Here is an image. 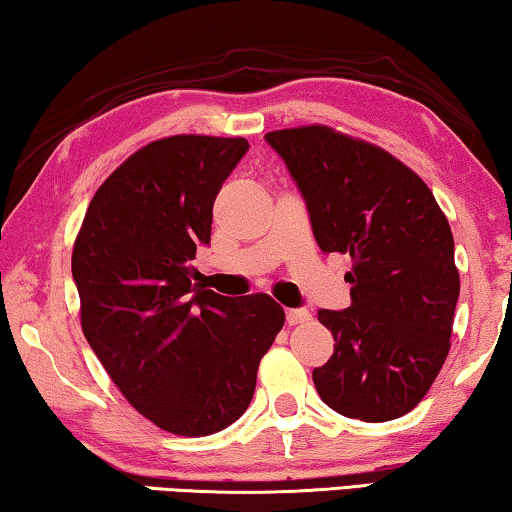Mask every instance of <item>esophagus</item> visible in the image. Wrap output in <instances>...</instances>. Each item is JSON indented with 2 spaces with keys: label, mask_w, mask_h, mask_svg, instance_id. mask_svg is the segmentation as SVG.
I'll return each mask as SVG.
<instances>
[{
  "label": "esophagus",
  "mask_w": 512,
  "mask_h": 512,
  "mask_svg": "<svg viewBox=\"0 0 512 512\" xmlns=\"http://www.w3.org/2000/svg\"><path fill=\"white\" fill-rule=\"evenodd\" d=\"M286 321H288V325H302V323L311 321V314L307 309H288Z\"/></svg>",
  "instance_id": "34e87169"
}]
</instances>
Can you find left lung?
<instances>
[{"mask_svg":"<svg viewBox=\"0 0 512 512\" xmlns=\"http://www.w3.org/2000/svg\"><path fill=\"white\" fill-rule=\"evenodd\" d=\"M325 254H348L351 307L318 311L335 353L314 369L332 411L385 422L416 409L450 351L459 298L446 214L409 166L323 124L265 133Z\"/></svg>","mask_w":512,"mask_h":512,"instance_id":"left-lung-1","label":"left lung"}]
</instances>
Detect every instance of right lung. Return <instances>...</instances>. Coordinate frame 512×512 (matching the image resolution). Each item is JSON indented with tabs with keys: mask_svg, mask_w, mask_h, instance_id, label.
<instances>
[{
	"mask_svg": "<svg viewBox=\"0 0 512 512\" xmlns=\"http://www.w3.org/2000/svg\"><path fill=\"white\" fill-rule=\"evenodd\" d=\"M247 150L194 133L140 147L96 189L73 244L85 339L133 409L177 436L247 411L286 321L270 295L233 300L194 281L214 198Z\"/></svg>",
	"mask_w": 512,
	"mask_h": 512,
	"instance_id": "add662e5",
	"label": "right lung"
}]
</instances>
